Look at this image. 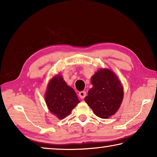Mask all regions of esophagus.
I'll list each match as a JSON object with an SVG mask.
<instances>
[{"label":"esophagus","mask_w":157,"mask_h":157,"mask_svg":"<svg viewBox=\"0 0 157 157\" xmlns=\"http://www.w3.org/2000/svg\"><path fill=\"white\" fill-rule=\"evenodd\" d=\"M86 92L85 91H80L79 93V96L80 98H82V99H84V98H85V96H86Z\"/></svg>","instance_id":"esophagus-1"}]
</instances>
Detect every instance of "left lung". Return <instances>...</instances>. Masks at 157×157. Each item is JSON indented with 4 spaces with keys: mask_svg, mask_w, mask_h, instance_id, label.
<instances>
[{
    "mask_svg": "<svg viewBox=\"0 0 157 157\" xmlns=\"http://www.w3.org/2000/svg\"><path fill=\"white\" fill-rule=\"evenodd\" d=\"M93 87L84 100L94 113L107 119L114 115L123 99V87L118 77L107 68L99 69L91 79Z\"/></svg>",
    "mask_w": 157,
    "mask_h": 157,
    "instance_id": "8db88e82",
    "label": "left lung"
}]
</instances>
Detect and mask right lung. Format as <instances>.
I'll return each instance as SVG.
<instances>
[{
  "instance_id": "1",
  "label": "right lung",
  "mask_w": 157,
  "mask_h": 157,
  "mask_svg": "<svg viewBox=\"0 0 157 157\" xmlns=\"http://www.w3.org/2000/svg\"><path fill=\"white\" fill-rule=\"evenodd\" d=\"M45 100L49 111L60 120L68 116L79 102L75 91L68 86L61 75L50 80Z\"/></svg>"
}]
</instances>
